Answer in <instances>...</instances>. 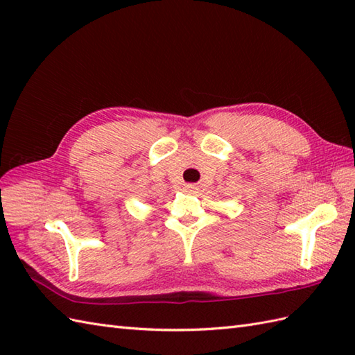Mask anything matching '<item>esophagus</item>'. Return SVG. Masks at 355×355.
I'll return each instance as SVG.
<instances>
[{"label":"esophagus","mask_w":355,"mask_h":355,"mask_svg":"<svg viewBox=\"0 0 355 355\" xmlns=\"http://www.w3.org/2000/svg\"><path fill=\"white\" fill-rule=\"evenodd\" d=\"M186 189L191 191V192H195V191H197V186H195V184H186Z\"/></svg>","instance_id":"obj_1"}]
</instances>
